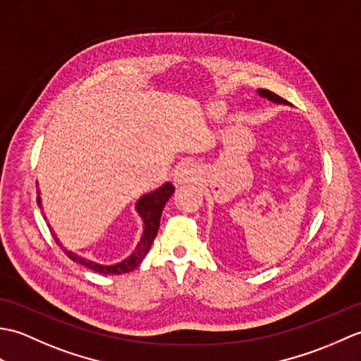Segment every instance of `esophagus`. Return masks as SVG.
Here are the masks:
<instances>
[{
	"mask_svg": "<svg viewBox=\"0 0 361 361\" xmlns=\"http://www.w3.org/2000/svg\"><path fill=\"white\" fill-rule=\"evenodd\" d=\"M195 169L192 164H183L181 167H178V171L175 172V185L180 186V185H185V183H190L195 180Z\"/></svg>",
	"mask_w": 361,
	"mask_h": 361,
	"instance_id": "34e87169",
	"label": "esophagus"
}]
</instances>
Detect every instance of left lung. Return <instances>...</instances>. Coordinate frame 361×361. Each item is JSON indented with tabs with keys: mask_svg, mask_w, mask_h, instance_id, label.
Wrapping results in <instances>:
<instances>
[{
	"mask_svg": "<svg viewBox=\"0 0 361 361\" xmlns=\"http://www.w3.org/2000/svg\"><path fill=\"white\" fill-rule=\"evenodd\" d=\"M257 93H259V96H262V97L268 99V101L276 102V104H283V105H287V101H283V99H282L281 96L274 94L273 91H270V90H264V88H260V90H257Z\"/></svg>",
	"mask_w": 361,
	"mask_h": 361,
	"instance_id": "obj_1",
	"label": "left lung"
}]
</instances>
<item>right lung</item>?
<instances>
[{
	"label": "right lung",
	"mask_w": 361,
	"mask_h": 361,
	"mask_svg": "<svg viewBox=\"0 0 361 361\" xmlns=\"http://www.w3.org/2000/svg\"><path fill=\"white\" fill-rule=\"evenodd\" d=\"M175 192V188L172 183H164L163 186L153 190L150 194H145L142 195L140 200L136 203V211L140 214L142 221H144V233L141 240L137 242L135 251L130 255L126 260H122L119 264H114V265H101V264H96L93 260H88V259H83L78 255H74L73 251H68L66 248L62 247V243L59 242V239L54 235V239L59 243V247L65 251V255L70 257L74 262H78L83 267L90 268V270L97 271V273H102V274H122V273H128L135 270V268L142 262V259L147 255L149 250H150V245L155 239L157 234H158V228H159V220H161V212H163L164 206L167 203L169 198ZM37 202L38 204H42L40 202V197H37Z\"/></svg>",
	"instance_id": "right-lung-1"
}]
</instances>
